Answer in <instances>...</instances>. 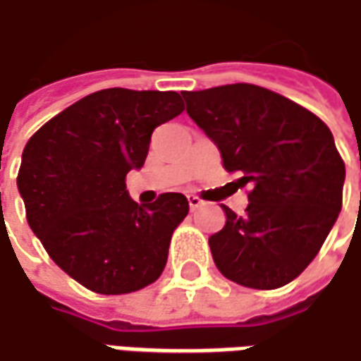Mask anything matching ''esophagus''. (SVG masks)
<instances>
[{
	"label": "esophagus",
	"instance_id": "esophagus-1",
	"mask_svg": "<svg viewBox=\"0 0 361 361\" xmlns=\"http://www.w3.org/2000/svg\"><path fill=\"white\" fill-rule=\"evenodd\" d=\"M188 201H190L191 212H195V209H200L201 205H203V200H200L197 195H188Z\"/></svg>",
	"mask_w": 361,
	"mask_h": 361
}]
</instances>
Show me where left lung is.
<instances>
[{
  "label": "left lung",
  "instance_id": "8db88e82",
  "mask_svg": "<svg viewBox=\"0 0 361 361\" xmlns=\"http://www.w3.org/2000/svg\"><path fill=\"white\" fill-rule=\"evenodd\" d=\"M188 114L249 185L245 215L209 237L233 283L273 290L294 281L324 245L342 209L345 166L332 132L310 110L269 88L237 82L183 92Z\"/></svg>",
  "mask_w": 361,
  "mask_h": 361
}]
</instances>
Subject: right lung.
Wrapping results in <instances>:
<instances>
[{"label": "right lung", "mask_w": 361, "mask_h": 361, "mask_svg": "<svg viewBox=\"0 0 361 361\" xmlns=\"http://www.w3.org/2000/svg\"><path fill=\"white\" fill-rule=\"evenodd\" d=\"M173 90L104 88L45 122L21 156L17 188L49 257L98 294L156 283L173 231L190 212L181 193L138 205L126 173L144 166L152 132L183 112Z\"/></svg>", "instance_id": "add662e5"}]
</instances>
